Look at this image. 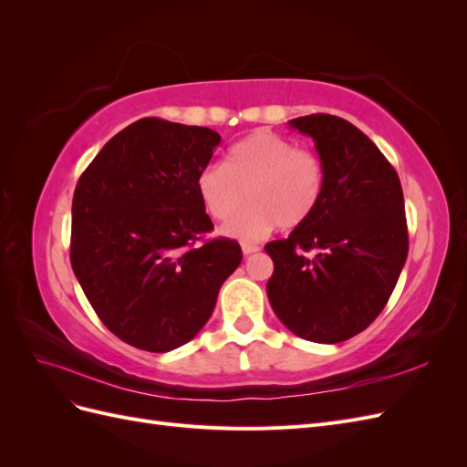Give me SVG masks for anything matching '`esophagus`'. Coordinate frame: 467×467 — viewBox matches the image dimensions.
<instances>
[{"mask_svg": "<svg viewBox=\"0 0 467 467\" xmlns=\"http://www.w3.org/2000/svg\"><path fill=\"white\" fill-rule=\"evenodd\" d=\"M242 251H244V255H251V253H257L259 251V245H255V244H242Z\"/></svg>", "mask_w": 467, "mask_h": 467, "instance_id": "1", "label": "esophagus"}]
</instances>
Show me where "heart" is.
I'll use <instances>...</instances> for the list:
<instances>
[{
	"label": "heart",
	"mask_w": 467,
	"mask_h": 467,
	"mask_svg": "<svg viewBox=\"0 0 467 467\" xmlns=\"http://www.w3.org/2000/svg\"><path fill=\"white\" fill-rule=\"evenodd\" d=\"M325 191V167L312 150L296 148L271 130H257L235 142L222 163L204 165L196 194L216 222L235 216L245 196L249 206L223 232L237 239H259L280 223L298 228L317 210Z\"/></svg>",
	"instance_id": "b5f03b06"
}]
</instances>
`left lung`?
Returning <instances> with one entry per match:
<instances>
[{
    "mask_svg": "<svg viewBox=\"0 0 467 467\" xmlns=\"http://www.w3.org/2000/svg\"><path fill=\"white\" fill-rule=\"evenodd\" d=\"M314 138L325 191L314 216L265 245L275 263L268 302L306 341L343 343L379 316L409 251L401 182L386 155L355 124L333 115L290 120ZM314 250L309 260L304 252Z\"/></svg>",
    "mask_w": 467,
    "mask_h": 467,
    "instance_id": "1",
    "label": "left lung"
}]
</instances>
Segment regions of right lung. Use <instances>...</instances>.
I'll use <instances>...</instances> for the list:
<instances>
[{
  "label": "right lung",
  "instance_id": "1",
  "mask_svg": "<svg viewBox=\"0 0 467 467\" xmlns=\"http://www.w3.org/2000/svg\"><path fill=\"white\" fill-rule=\"evenodd\" d=\"M220 140L204 126L140 119L78 181L72 268L105 327L136 348L189 343L242 263L235 239H204L214 225L196 194Z\"/></svg>",
  "mask_w": 467,
  "mask_h": 467
}]
</instances>
